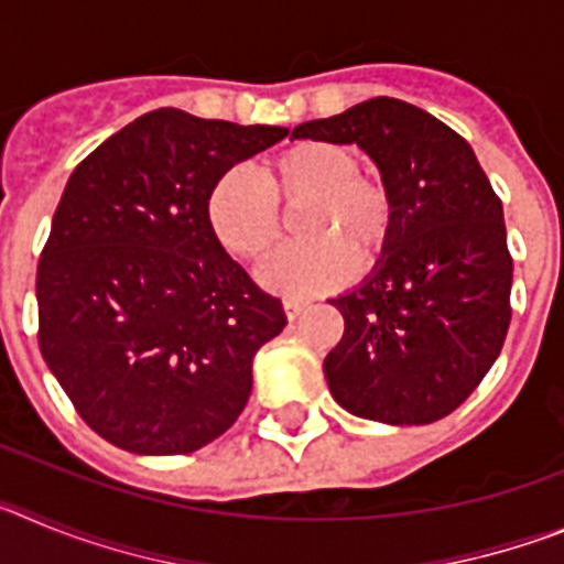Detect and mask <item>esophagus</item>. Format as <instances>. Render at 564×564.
I'll use <instances>...</instances> for the list:
<instances>
[{
  "mask_svg": "<svg viewBox=\"0 0 564 564\" xmlns=\"http://www.w3.org/2000/svg\"><path fill=\"white\" fill-rule=\"evenodd\" d=\"M282 307H285V316L293 322V318H299L302 313H305L307 302L305 299H285V302H282Z\"/></svg>",
  "mask_w": 564,
  "mask_h": 564,
  "instance_id": "34e87169",
  "label": "esophagus"
}]
</instances>
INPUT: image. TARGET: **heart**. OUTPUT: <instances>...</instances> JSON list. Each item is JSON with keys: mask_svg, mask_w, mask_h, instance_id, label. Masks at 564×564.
Here are the masks:
<instances>
[{"mask_svg": "<svg viewBox=\"0 0 564 564\" xmlns=\"http://www.w3.org/2000/svg\"><path fill=\"white\" fill-rule=\"evenodd\" d=\"M302 214L305 246L271 259L259 282L279 296H313L344 285L356 256L372 265L390 242L395 200L390 186L372 172H358L352 149L330 141H299L273 154L262 181L246 169H228L208 194V223L228 253L246 262L271 257L285 237V217Z\"/></svg>", "mask_w": 564, "mask_h": 564, "instance_id": "b5f03b06", "label": "heart"}]
</instances>
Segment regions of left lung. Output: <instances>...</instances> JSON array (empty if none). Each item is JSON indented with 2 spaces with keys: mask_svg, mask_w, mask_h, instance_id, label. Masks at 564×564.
Listing matches in <instances>:
<instances>
[{
  "mask_svg": "<svg viewBox=\"0 0 564 564\" xmlns=\"http://www.w3.org/2000/svg\"><path fill=\"white\" fill-rule=\"evenodd\" d=\"M293 138L358 143L395 200L376 271L330 299L344 316L325 358L333 398L392 426L441 421L477 390L511 325L500 197L455 129L398 98L299 123Z\"/></svg>",
  "mask_w": 564,
  "mask_h": 564,
  "instance_id": "1",
  "label": "left lung"
}]
</instances>
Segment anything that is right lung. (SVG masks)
<instances>
[{
    "label": "right lung",
    "mask_w": 564,
    "mask_h": 564,
    "mask_svg": "<svg viewBox=\"0 0 564 564\" xmlns=\"http://www.w3.org/2000/svg\"><path fill=\"white\" fill-rule=\"evenodd\" d=\"M285 127L154 109L89 152L36 271L39 347L89 430L134 455H188L239 417L282 302L223 251L214 183Z\"/></svg>",
    "instance_id": "add662e5"
}]
</instances>
